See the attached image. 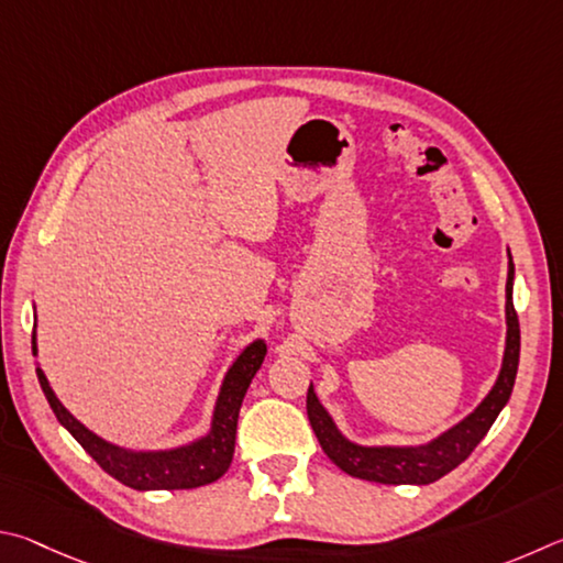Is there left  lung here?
<instances>
[{"instance_id": "obj_1", "label": "left lung", "mask_w": 563, "mask_h": 563, "mask_svg": "<svg viewBox=\"0 0 563 563\" xmlns=\"http://www.w3.org/2000/svg\"><path fill=\"white\" fill-rule=\"evenodd\" d=\"M511 284H515V264L509 256L507 274V343L505 358L497 383L487 393V398L470 412L465 420H460L455 428L442 432L440 438L416 448H366L356 445L349 438L341 435L336 422L329 416V410L321 406L313 386L307 393V412L309 422L321 442V450L327 452L333 465L341 467L346 475L380 482V485H430L448 472L455 470L460 462L470 457V452L479 445V440L487 435L492 422L497 420L501 408L507 406L515 388L517 366H519V319L511 301Z\"/></svg>"}]
</instances>
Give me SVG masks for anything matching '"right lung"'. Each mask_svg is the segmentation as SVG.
<instances>
[{"label":"right lung","mask_w":563,"mask_h":563,"mask_svg":"<svg viewBox=\"0 0 563 563\" xmlns=\"http://www.w3.org/2000/svg\"><path fill=\"white\" fill-rule=\"evenodd\" d=\"M32 351L36 353V339H32ZM266 356V343L256 339L250 343L236 361L227 371L222 380L220 396L214 402L212 428L205 438L190 442V445L173 448V450H147L135 452L118 448L113 442H106L96 432L88 430L84 422H78L68 412L56 393L48 386L42 368H36V378L42 383V390L52 406L58 422L71 432L88 455L101 465L108 475L123 482L125 487L133 489H195L210 482L220 479L227 467H230L234 455V438H236V418L244 400V393L250 388L254 373L260 371Z\"/></svg>","instance_id":"right-lung-1"}]
</instances>
